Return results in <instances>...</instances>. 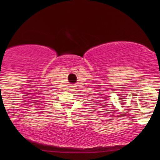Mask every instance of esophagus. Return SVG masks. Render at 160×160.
<instances>
[{
	"label": "esophagus",
	"mask_w": 160,
	"mask_h": 160,
	"mask_svg": "<svg viewBox=\"0 0 160 160\" xmlns=\"http://www.w3.org/2000/svg\"><path fill=\"white\" fill-rule=\"evenodd\" d=\"M76 88H77V87L74 86V85H72V86H70V90H71V91H75Z\"/></svg>",
	"instance_id": "obj_1"
}]
</instances>
